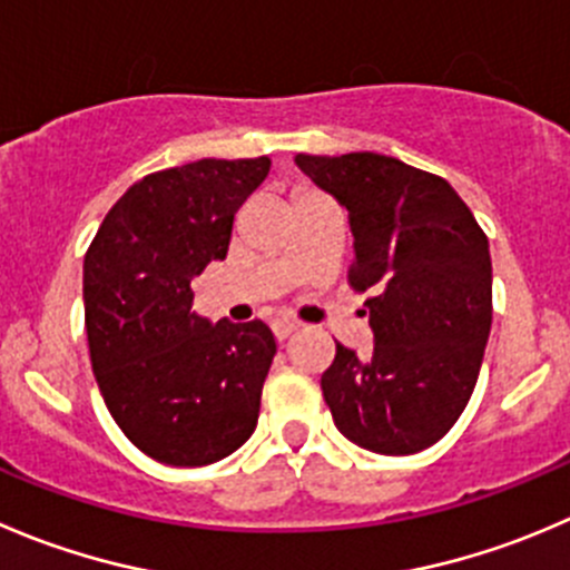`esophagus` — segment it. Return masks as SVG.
<instances>
[{"mask_svg": "<svg viewBox=\"0 0 570 570\" xmlns=\"http://www.w3.org/2000/svg\"><path fill=\"white\" fill-rule=\"evenodd\" d=\"M295 331H297V323H292V320H275L273 323L275 340H286V336H292Z\"/></svg>", "mask_w": 570, "mask_h": 570, "instance_id": "34e87169", "label": "esophagus"}]
</instances>
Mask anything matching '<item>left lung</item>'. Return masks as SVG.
<instances>
[{"label": "left lung", "mask_w": 570, "mask_h": 570, "mask_svg": "<svg viewBox=\"0 0 570 570\" xmlns=\"http://www.w3.org/2000/svg\"><path fill=\"white\" fill-rule=\"evenodd\" d=\"M347 212V281L370 292L373 353L336 342L320 386L334 423L375 454H417L445 438L476 386L493 323L484 230L449 180L379 153L295 156Z\"/></svg>", "instance_id": "8db88e82"}]
</instances>
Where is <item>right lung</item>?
I'll return each instance as SVG.
<instances>
[{
    "instance_id": "add662e5",
    "label": "right lung",
    "mask_w": 570,
    "mask_h": 570,
    "mask_svg": "<svg viewBox=\"0 0 570 570\" xmlns=\"http://www.w3.org/2000/svg\"><path fill=\"white\" fill-rule=\"evenodd\" d=\"M269 158H200L132 184L82 262L91 367L110 417L153 460L200 468L247 443L275 336L191 308V281L228 256L234 217Z\"/></svg>"
}]
</instances>
